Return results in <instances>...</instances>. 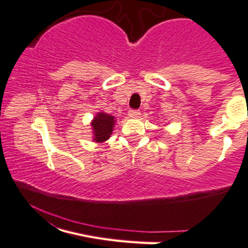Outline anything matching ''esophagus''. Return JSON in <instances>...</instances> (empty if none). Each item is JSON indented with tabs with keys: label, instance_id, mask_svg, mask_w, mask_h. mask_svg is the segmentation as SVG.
Returning <instances> with one entry per match:
<instances>
[{
	"label": "esophagus",
	"instance_id": "34e87169",
	"mask_svg": "<svg viewBox=\"0 0 248 248\" xmlns=\"http://www.w3.org/2000/svg\"><path fill=\"white\" fill-rule=\"evenodd\" d=\"M129 116L131 117V118H137V117L141 116V111H140V109H130Z\"/></svg>",
	"mask_w": 248,
	"mask_h": 248
}]
</instances>
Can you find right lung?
<instances>
[{
	"instance_id": "1",
	"label": "right lung",
	"mask_w": 248,
	"mask_h": 248,
	"mask_svg": "<svg viewBox=\"0 0 248 248\" xmlns=\"http://www.w3.org/2000/svg\"><path fill=\"white\" fill-rule=\"evenodd\" d=\"M114 125V117L111 114L106 113H98V116L92 122L94 134V141L95 142H104L109 139L112 134V129Z\"/></svg>"
}]
</instances>
